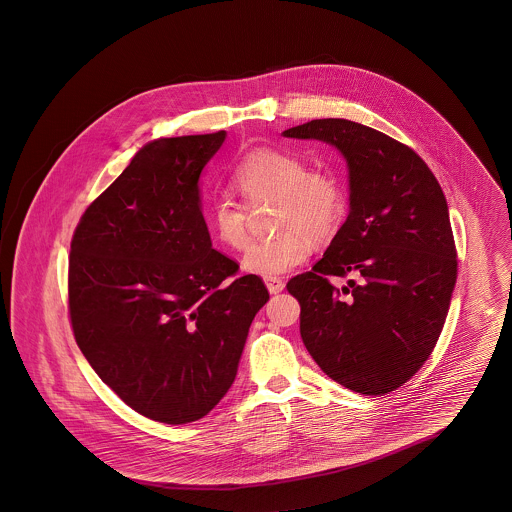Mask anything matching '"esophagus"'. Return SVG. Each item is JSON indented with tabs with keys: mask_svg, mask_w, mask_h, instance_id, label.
<instances>
[{
	"mask_svg": "<svg viewBox=\"0 0 512 512\" xmlns=\"http://www.w3.org/2000/svg\"><path fill=\"white\" fill-rule=\"evenodd\" d=\"M265 286H267V290L270 293H280L284 290V280L282 278H265Z\"/></svg>",
	"mask_w": 512,
	"mask_h": 512,
	"instance_id": "obj_1",
	"label": "esophagus"
}]
</instances>
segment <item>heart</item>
Masks as SVG:
<instances>
[{
    "label": "heart",
    "mask_w": 512,
    "mask_h": 512,
    "mask_svg": "<svg viewBox=\"0 0 512 512\" xmlns=\"http://www.w3.org/2000/svg\"><path fill=\"white\" fill-rule=\"evenodd\" d=\"M234 186L247 203L274 199V238L253 244L242 259L245 272L274 278L301 267L311 251L313 238H330L340 228L345 197L340 178L328 169L307 171L295 153L259 147L245 155L234 172ZM207 226L220 244L245 249L247 211L232 199H219L207 211Z\"/></svg>",
    "instance_id": "heart-1"
}]
</instances>
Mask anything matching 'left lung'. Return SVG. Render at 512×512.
<instances>
[{"label": "left lung", "instance_id": "left-lung-1", "mask_svg": "<svg viewBox=\"0 0 512 512\" xmlns=\"http://www.w3.org/2000/svg\"><path fill=\"white\" fill-rule=\"evenodd\" d=\"M336 147L347 165L349 215L313 270L288 292L301 338L334 382L363 395L405 384L436 347L457 282L445 195L411 147L345 119L282 132ZM355 273L341 289L328 275Z\"/></svg>", "mask_w": 512, "mask_h": 512}]
</instances>
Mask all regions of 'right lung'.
<instances>
[{"label": "right lung", "instance_id": "obj_1", "mask_svg": "<svg viewBox=\"0 0 512 512\" xmlns=\"http://www.w3.org/2000/svg\"><path fill=\"white\" fill-rule=\"evenodd\" d=\"M226 132L157 138L86 209L71 244L74 338L136 413L203 418L234 384L268 301L255 274L213 249L199 178Z\"/></svg>", "mask_w": 512, "mask_h": 512}]
</instances>
